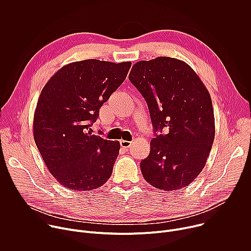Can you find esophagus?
<instances>
[{
    "label": "esophagus",
    "instance_id": "obj_1",
    "mask_svg": "<svg viewBox=\"0 0 251 251\" xmlns=\"http://www.w3.org/2000/svg\"><path fill=\"white\" fill-rule=\"evenodd\" d=\"M131 144H132V142H131V141H126V140H121V141H120V145H121V147H122V148H125V149L130 148Z\"/></svg>",
    "mask_w": 251,
    "mask_h": 251
}]
</instances>
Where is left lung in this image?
Masks as SVG:
<instances>
[{
  "mask_svg": "<svg viewBox=\"0 0 251 251\" xmlns=\"http://www.w3.org/2000/svg\"><path fill=\"white\" fill-rule=\"evenodd\" d=\"M129 80L145 98L155 134L141 172L153 187L173 192L188 187L202 171L214 140L210 95L194 69L159 56L136 62Z\"/></svg>",
  "mask_w": 251,
  "mask_h": 251,
  "instance_id": "left-lung-1",
  "label": "left lung"
}]
</instances>
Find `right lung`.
<instances>
[{"mask_svg":"<svg viewBox=\"0 0 251 251\" xmlns=\"http://www.w3.org/2000/svg\"><path fill=\"white\" fill-rule=\"evenodd\" d=\"M130 67V61L71 62L43 88L33 116V138L49 171L64 188L89 192L110 177L120 143L93 135L90 126Z\"/></svg>","mask_w":251,"mask_h":251,"instance_id":"1","label":"right lung"}]
</instances>
